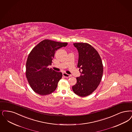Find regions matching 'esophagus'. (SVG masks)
Wrapping results in <instances>:
<instances>
[{"instance_id": "1", "label": "esophagus", "mask_w": 132, "mask_h": 132, "mask_svg": "<svg viewBox=\"0 0 132 132\" xmlns=\"http://www.w3.org/2000/svg\"><path fill=\"white\" fill-rule=\"evenodd\" d=\"M63 76L64 77H66V78H70L71 77V75H69V74H66V73H63Z\"/></svg>"}]
</instances>
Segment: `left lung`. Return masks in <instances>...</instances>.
<instances>
[{"instance_id": "8db88e82", "label": "left lung", "mask_w": 132, "mask_h": 132, "mask_svg": "<svg viewBox=\"0 0 132 132\" xmlns=\"http://www.w3.org/2000/svg\"><path fill=\"white\" fill-rule=\"evenodd\" d=\"M73 44L79 52L78 67L81 72L72 89L76 94L84 97L92 94L100 84L103 65L99 54L91 45L86 43Z\"/></svg>"}]
</instances>
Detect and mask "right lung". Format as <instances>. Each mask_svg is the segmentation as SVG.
I'll return each mask as SVG.
<instances>
[{
    "instance_id": "1",
    "label": "right lung",
    "mask_w": 132,
    "mask_h": 132,
    "mask_svg": "<svg viewBox=\"0 0 132 132\" xmlns=\"http://www.w3.org/2000/svg\"><path fill=\"white\" fill-rule=\"evenodd\" d=\"M68 43L45 39L29 53L26 63V77L32 90L41 95H48L56 89L62 73L48 68L56 51Z\"/></svg>"
}]
</instances>
